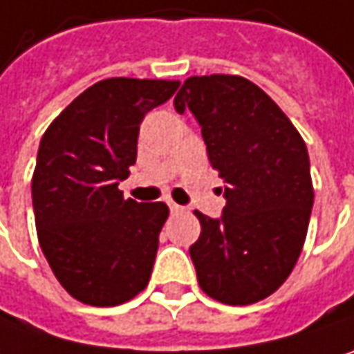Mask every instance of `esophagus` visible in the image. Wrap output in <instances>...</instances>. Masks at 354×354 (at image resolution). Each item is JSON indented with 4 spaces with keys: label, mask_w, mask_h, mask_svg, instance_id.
I'll list each match as a JSON object with an SVG mask.
<instances>
[{
    "label": "esophagus",
    "mask_w": 354,
    "mask_h": 354,
    "mask_svg": "<svg viewBox=\"0 0 354 354\" xmlns=\"http://www.w3.org/2000/svg\"><path fill=\"white\" fill-rule=\"evenodd\" d=\"M168 207H170V210H172V212H184V207H180V205L172 203V201L168 203Z\"/></svg>",
    "instance_id": "obj_1"
}]
</instances>
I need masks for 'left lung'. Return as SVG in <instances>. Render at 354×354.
Listing matches in <instances>:
<instances>
[{"instance_id":"1","label":"left lung","mask_w":354,"mask_h":354,"mask_svg":"<svg viewBox=\"0 0 354 354\" xmlns=\"http://www.w3.org/2000/svg\"><path fill=\"white\" fill-rule=\"evenodd\" d=\"M201 125L210 166L225 180L223 214L201 221L190 257L203 292L255 304L292 273L314 205L304 140L257 84L233 75L190 77L174 99Z\"/></svg>"}]
</instances>
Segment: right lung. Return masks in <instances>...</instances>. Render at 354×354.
I'll return each mask as SVG.
<instances>
[{"label": "right lung", "mask_w": 354, "mask_h": 354, "mask_svg": "<svg viewBox=\"0 0 354 354\" xmlns=\"http://www.w3.org/2000/svg\"><path fill=\"white\" fill-rule=\"evenodd\" d=\"M178 81L105 79L88 86L42 136L32 178L38 241L62 288L82 304L117 306L149 281L164 203L117 188L138 158L144 117Z\"/></svg>", "instance_id": "1"}]
</instances>
